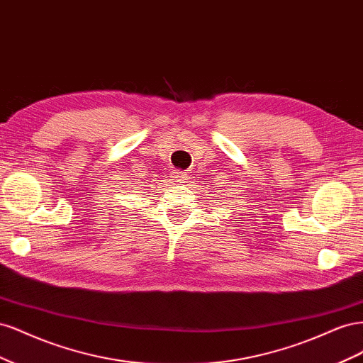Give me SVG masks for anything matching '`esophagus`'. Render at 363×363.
<instances>
[{
	"label": "esophagus",
	"mask_w": 363,
	"mask_h": 363,
	"mask_svg": "<svg viewBox=\"0 0 363 363\" xmlns=\"http://www.w3.org/2000/svg\"><path fill=\"white\" fill-rule=\"evenodd\" d=\"M174 180L177 183H186V180H188V177H186V174L183 172H177L174 175Z\"/></svg>",
	"instance_id": "34e87169"
}]
</instances>
